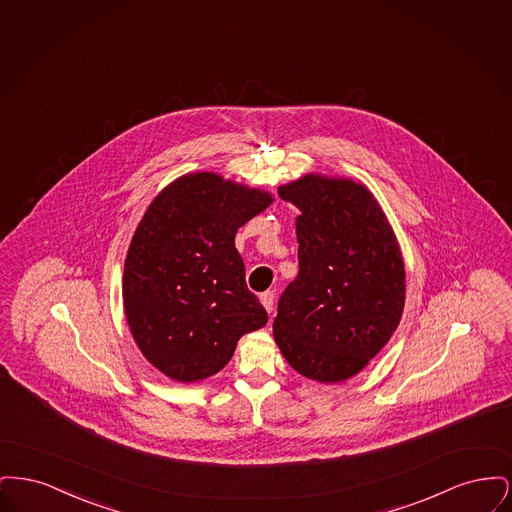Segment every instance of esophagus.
Here are the masks:
<instances>
[{"label": "esophagus", "instance_id": "1", "mask_svg": "<svg viewBox=\"0 0 512 512\" xmlns=\"http://www.w3.org/2000/svg\"><path fill=\"white\" fill-rule=\"evenodd\" d=\"M261 303H263V307L267 309V313H272V307H274V292L261 293Z\"/></svg>", "mask_w": 512, "mask_h": 512}]
</instances>
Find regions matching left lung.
<instances>
[{"label": "left lung", "instance_id": "obj_1", "mask_svg": "<svg viewBox=\"0 0 512 512\" xmlns=\"http://www.w3.org/2000/svg\"><path fill=\"white\" fill-rule=\"evenodd\" d=\"M295 219L299 272L272 332L301 376L338 384L390 341L405 307V263L390 220L365 184L305 174L278 190Z\"/></svg>", "mask_w": 512, "mask_h": 512}]
</instances>
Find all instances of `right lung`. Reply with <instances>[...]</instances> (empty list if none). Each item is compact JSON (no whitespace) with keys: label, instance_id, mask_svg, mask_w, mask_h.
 Returning a JSON list of instances; mask_svg holds the SVG:
<instances>
[{"label":"right lung","instance_id":"right-lung-1","mask_svg":"<svg viewBox=\"0 0 512 512\" xmlns=\"http://www.w3.org/2000/svg\"><path fill=\"white\" fill-rule=\"evenodd\" d=\"M272 201L217 172H190L149 203L126 253L122 303L142 355L171 380L217 374L238 340L267 324L234 240Z\"/></svg>","mask_w":512,"mask_h":512}]
</instances>
